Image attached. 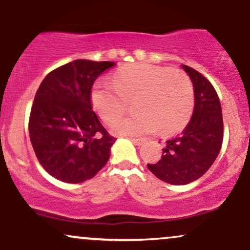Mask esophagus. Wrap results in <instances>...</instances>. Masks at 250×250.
<instances>
[{
    "mask_svg": "<svg viewBox=\"0 0 250 250\" xmlns=\"http://www.w3.org/2000/svg\"><path fill=\"white\" fill-rule=\"evenodd\" d=\"M130 140L135 143V145H137V146H141L146 142V139H142V137H136V139L134 137V139H130Z\"/></svg>",
    "mask_w": 250,
    "mask_h": 250,
    "instance_id": "34e87169",
    "label": "esophagus"
}]
</instances>
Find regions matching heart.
I'll return each mask as SVG.
<instances>
[{
    "instance_id": "b5f03b06",
    "label": "heart",
    "mask_w": 250,
    "mask_h": 250,
    "mask_svg": "<svg viewBox=\"0 0 250 250\" xmlns=\"http://www.w3.org/2000/svg\"><path fill=\"white\" fill-rule=\"evenodd\" d=\"M135 100L137 115L117 123V134L137 136L159 129L170 135L185 128L193 115L195 90L183 70L134 63L117 69L111 84H96L90 93L91 104L108 125H115Z\"/></svg>"
}]
</instances>
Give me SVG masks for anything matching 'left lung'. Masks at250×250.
<instances>
[{
    "label": "left lung",
    "mask_w": 250,
    "mask_h": 250,
    "mask_svg": "<svg viewBox=\"0 0 250 250\" xmlns=\"http://www.w3.org/2000/svg\"><path fill=\"white\" fill-rule=\"evenodd\" d=\"M193 82L195 107L183 133L171 137L159 162L148 165L157 179L170 185H187L211 167L223 141V119L216 90L202 74L182 65Z\"/></svg>",
    "instance_id": "8db88e82"
}]
</instances>
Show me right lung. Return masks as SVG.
Returning a JSON list of instances; mask_svg holds the SVG:
<instances>
[{
    "label": "right lung",
    "instance_id": "obj_1",
    "mask_svg": "<svg viewBox=\"0 0 250 250\" xmlns=\"http://www.w3.org/2000/svg\"><path fill=\"white\" fill-rule=\"evenodd\" d=\"M115 63L89 60L61 65L44 77L29 116V136L41 166L55 179L81 183L104 167L115 137L93 111L95 80Z\"/></svg>",
    "mask_w": 250,
    "mask_h": 250
}]
</instances>
